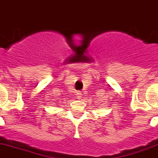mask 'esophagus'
<instances>
[{"label":"esophagus","mask_w":158,"mask_h":158,"mask_svg":"<svg viewBox=\"0 0 158 158\" xmlns=\"http://www.w3.org/2000/svg\"><path fill=\"white\" fill-rule=\"evenodd\" d=\"M76 97H77V98H81V97H82V93L81 92H77V94H76Z\"/></svg>","instance_id":"34e87169"}]
</instances>
